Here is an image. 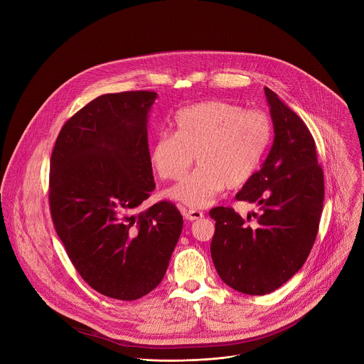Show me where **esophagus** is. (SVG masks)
I'll list each match as a JSON object with an SVG mask.
<instances>
[{
  "label": "esophagus",
  "instance_id": "1",
  "mask_svg": "<svg viewBox=\"0 0 364 364\" xmlns=\"http://www.w3.org/2000/svg\"><path fill=\"white\" fill-rule=\"evenodd\" d=\"M203 216H204V215H203V212L196 210V209L184 210V218H186L187 220H190V222H193V220H198V219H201Z\"/></svg>",
  "mask_w": 364,
  "mask_h": 364
}]
</instances>
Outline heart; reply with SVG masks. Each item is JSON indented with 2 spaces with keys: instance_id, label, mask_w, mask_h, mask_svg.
Instances as JSON below:
<instances>
[{
  "instance_id": "1",
  "label": "heart",
  "mask_w": 364,
  "mask_h": 364,
  "mask_svg": "<svg viewBox=\"0 0 364 364\" xmlns=\"http://www.w3.org/2000/svg\"><path fill=\"white\" fill-rule=\"evenodd\" d=\"M176 132L160 131L149 145V161L163 180H180L196 154L198 166L168 196L200 209L225 187L243 186L257 170L272 139V122L261 111H245L223 100L180 109Z\"/></svg>"
}]
</instances>
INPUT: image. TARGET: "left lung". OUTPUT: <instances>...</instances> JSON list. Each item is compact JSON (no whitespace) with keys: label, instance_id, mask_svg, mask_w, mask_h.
<instances>
[{"label":"left lung","instance_id":"1","mask_svg":"<svg viewBox=\"0 0 364 364\" xmlns=\"http://www.w3.org/2000/svg\"><path fill=\"white\" fill-rule=\"evenodd\" d=\"M274 144L261 170L236 194L255 203V226L230 207H215L210 253L222 281L247 295H265L292 278L317 237L324 200V176L316 142L304 121L265 87Z\"/></svg>","mask_w":364,"mask_h":364}]
</instances>
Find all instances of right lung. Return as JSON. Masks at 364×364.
<instances>
[{"label": "right lung", "mask_w": 364, "mask_h": 364, "mask_svg": "<svg viewBox=\"0 0 364 364\" xmlns=\"http://www.w3.org/2000/svg\"><path fill=\"white\" fill-rule=\"evenodd\" d=\"M155 99L97 96L63 125L50 160V212L69 259L95 291L122 301L163 281L183 229L170 201L134 213L155 188L146 134Z\"/></svg>", "instance_id": "1"}]
</instances>
